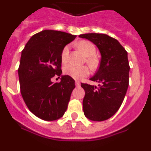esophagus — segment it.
<instances>
[{
	"mask_svg": "<svg viewBox=\"0 0 151 151\" xmlns=\"http://www.w3.org/2000/svg\"><path fill=\"white\" fill-rule=\"evenodd\" d=\"M75 85H76V87H80V86H81V83H80V81H76Z\"/></svg>",
	"mask_w": 151,
	"mask_h": 151,
	"instance_id": "34e87169",
	"label": "esophagus"
}]
</instances>
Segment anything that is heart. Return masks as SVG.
I'll return each mask as SVG.
<instances>
[{
    "label": "heart",
    "instance_id": "1",
    "mask_svg": "<svg viewBox=\"0 0 151 151\" xmlns=\"http://www.w3.org/2000/svg\"><path fill=\"white\" fill-rule=\"evenodd\" d=\"M77 47L80 50H81L86 56V61L92 68H95L98 64V60L94 56L96 53V48L94 45L88 40H81L77 44ZM69 46H65L61 51L60 59L63 64L67 63L69 55ZM64 73L66 75L75 80H81L87 77L90 73V69L87 66H78L73 64H68L64 68Z\"/></svg>",
    "mask_w": 151,
    "mask_h": 151
}]
</instances>
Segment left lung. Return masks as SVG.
<instances>
[{"mask_svg": "<svg viewBox=\"0 0 151 151\" xmlns=\"http://www.w3.org/2000/svg\"><path fill=\"white\" fill-rule=\"evenodd\" d=\"M79 37L93 42L101 54L99 68L91 78L92 81L97 82L98 86L81 83L85 91L83 113L91 121H105L118 111L128 88L127 52L118 40L107 35L91 33Z\"/></svg>", "mask_w": 151, "mask_h": 151, "instance_id": "obj_1", "label": "left lung"}]
</instances>
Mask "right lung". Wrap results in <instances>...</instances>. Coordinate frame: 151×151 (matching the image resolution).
Listing matches in <instances>:
<instances>
[{"mask_svg": "<svg viewBox=\"0 0 151 151\" xmlns=\"http://www.w3.org/2000/svg\"><path fill=\"white\" fill-rule=\"evenodd\" d=\"M75 35L44 30L30 37L21 53L18 68L22 97L27 107L44 121H55L64 114L75 81L68 75L61 76L60 54L63 48L75 39Z\"/></svg>", "mask_w": 151, "mask_h": 151, "instance_id": "right-lung-1", "label": "right lung"}]
</instances>
